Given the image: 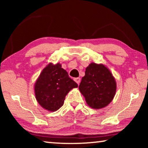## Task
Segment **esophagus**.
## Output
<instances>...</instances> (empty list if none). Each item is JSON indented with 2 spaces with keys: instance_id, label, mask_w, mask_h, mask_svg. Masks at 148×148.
<instances>
[{
  "instance_id": "esophagus-1",
  "label": "esophagus",
  "mask_w": 148,
  "mask_h": 148,
  "mask_svg": "<svg viewBox=\"0 0 148 148\" xmlns=\"http://www.w3.org/2000/svg\"><path fill=\"white\" fill-rule=\"evenodd\" d=\"M74 81L79 85V84L80 83V78H79V77H76V78L74 79Z\"/></svg>"
}]
</instances>
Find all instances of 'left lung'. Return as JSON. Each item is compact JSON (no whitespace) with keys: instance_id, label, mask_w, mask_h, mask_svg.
<instances>
[{"instance_id":"8db88e82","label":"left lung","mask_w":148,"mask_h":148,"mask_svg":"<svg viewBox=\"0 0 148 148\" xmlns=\"http://www.w3.org/2000/svg\"><path fill=\"white\" fill-rule=\"evenodd\" d=\"M79 89L90 107L100 109L106 106L114 99L116 83L104 65L92 62L86 68Z\"/></svg>"}]
</instances>
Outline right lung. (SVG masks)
Wrapping results in <instances>:
<instances>
[{
	"mask_svg": "<svg viewBox=\"0 0 148 148\" xmlns=\"http://www.w3.org/2000/svg\"><path fill=\"white\" fill-rule=\"evenodd\" d=\"M77 84L69 77L61 64H49L44 69L34 86L38 103L49 111H56L64 104L65 97Z\"/></svg>",
	"mask_w": 148,
	"mask_h": 148,
	"instance_id": "1",
	"label": "right lung"
}]
</instances>
